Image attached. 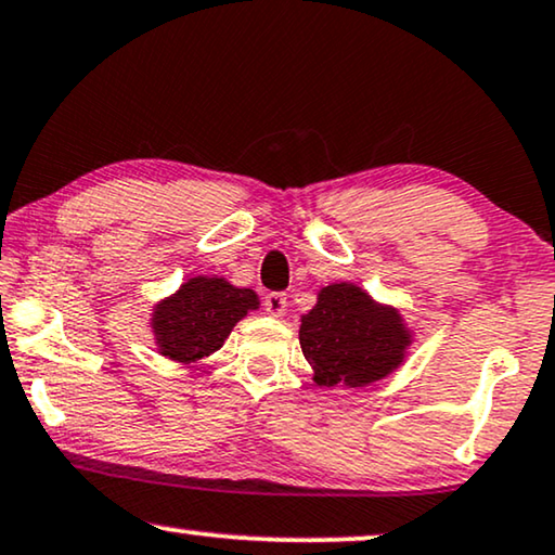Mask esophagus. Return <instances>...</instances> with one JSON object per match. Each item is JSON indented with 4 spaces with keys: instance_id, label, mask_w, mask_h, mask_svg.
<instances>
[{
    "instance_id": "34e87169",
    "label": "esophagus",
    "mask_w": 555,
    "mask_h": 555,
    "mask_svg": "<svg viewBox=\"0 0 555 555\" xmlns=\"http://www.w3.org/2000/svg\"><path fill=\"white\" fill-rule=\"evenodd\" d=\"M288 296L284 292H271L263 296V309L269 311L271 317H284V311L288 307Z\"/></svg>"
}]
</instances>
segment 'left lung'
I'll list each match as a JSON object with an SVG mask.
<instances>
[{
	"label": "left lung",
	"mask_w": 555,
	"mask_h": 555,
	"mask_svg": "<svg viewBox=\"0 0 555 555\" xmlns=\"http://www.w3.org/2000/svg\"><path fill=\"white\" fill-rule=\"evenodd\" d=\"M299 341L319 387H366L402 364L412 337L400 311L341 281L319 292L301 317Z\"/></svg>",
	"instance_id": "1"
}]
</instances>
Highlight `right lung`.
<instances>
[{
	"label": "right lung",
	"instance_id": "1",
	"mask_svg": "<svg viewBox=\"0 0 555 555\" xmlns=\"http://www.w3.org/2000/svg\"><path fill=\"white\" fill-rule=\"evenodd\" d=\"M259 309L251 288H238L218 276H193L153 311V332L163 357L198 362L223 347L238 319Z\"/></svg>",
	"mask_w": 555,
	"mask_h": 555
}]
</instances>
